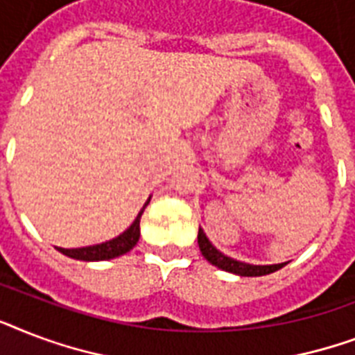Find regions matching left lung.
Here are the masks:
<instances>
[{"label": "left lung", "instance_id": "1", "mask_svg": "<svg viewBox=\"0 0 355 355\" xmlns=\"http://www.w3.org/2000/svg\"><path fill=\"white\" fill-rule=\"evenodd\" d=\"M199 248L202 256H205L211 265H216L219 269L227 270V272H232V275L237 276H265L275 272V270L282 269L286 263H275V265H252V263H245V261H237V259L230 258L227 254H223L221 250H217L211 241L206 237L205 230L199 228Z\"/></svg>", "mask_w": 355, "mask_h": 355}]
</instances>
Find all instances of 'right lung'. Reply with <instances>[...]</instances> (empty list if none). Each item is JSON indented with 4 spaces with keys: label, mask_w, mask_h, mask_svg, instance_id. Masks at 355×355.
I'll return each mask as SVG.
<instances>
[{
    "label": "right lung",
    "mask_w": 355,
    "mask_h": 355,
    "mask_svg": "<svg viewBox=\"0 0 355 355\" xmlns=\"http://www.w3.org/2000/svg\"><path fill=\"white\" fill-rule=\"evenodd\" d=\"M150 197L147 199V202L144 205V208L139 210V214L136 216L134 223L125 230L123 234H119L118 237H114L110 241L99 243V245H90V247H80V248H62L57 247L58 252H62L64 256L73 259H80V261H105V259L118 258L127 254L130 248L136 247V243L139 239V219H141V214H144L145 206L149 205Z\"/></svg>",
    "instance_id": "1"
}]
</instances>
